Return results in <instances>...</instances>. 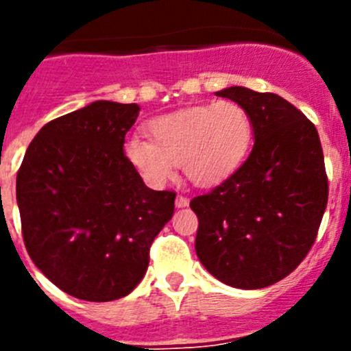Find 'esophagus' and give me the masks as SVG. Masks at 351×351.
Returning a JSON list of instances; mask_svg holds the SVG:
<instances>
[{
  "label": "esophagus",
  "instance_id": "obj_1",
  "mask_svg": "<svg viewBox=\"0 0 351 351\" xmlns=\"http://www.w3.org/2000/svg\"><path fill=\"white\" fill-rule=\"evenodd\" d=\"M190 204V200L186 197H182V195H178V198H176V207H179V209H182V207H186Z\"/></svg>",
  "mask_w": 351,
  "mask_h": 351
}]
</instances>
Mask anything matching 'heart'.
<instances>
[{"mask_svg": "<svg viewBox=\"0 0 351 351\" xmlns=\"http://www.w3.org/2000/svg\"><path fill=\"white\" fill-rule=\"evenodd\" d=\"M147 135L151 143L128 138L123 153L149 186L167 184L178 163L193 184L213 186L241 167L253 141V123L243 105L221 100L154 117Z\"/></svg>", "mask_w": 351, "mask_h": 351, "instance_id": "b5f03b06", "label": "heart"}]
</instances>
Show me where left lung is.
Here are the masks:
<instances>
[{"instance_id": "1", "label": "left lung", "mask_w": 351, "mask_h": 351, "mask_svg": "<svg viewBox=\"0 0 351 351\" xmlns=\"http://www.w3.org/2000/svg\"><path fill=\"white\" fill-rule=\"evenodd\" d=\"M216 95L246 108L255 144L230 178L190 202L195 250L216 280L258 290L287 278L315 243L328 198L324 151L315 125L281 96L241 86Z\"/></svg>"}]
</instances>
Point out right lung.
<instances>
[{
  "mask_svg": "<svg viewBox=\"0 0 351 351\" xmlns=\"http://www.w3.org/2000/svg\"><path fill=\"white\" fill-rule=\"evenodd\" d=\"M137 104L98 100L43 126L17 173L27 255L68 295H128L173 214V191L144 184L123 153Z\"/></svg>",
  "mask_w": 351,
  "mask_h": 351,
  "instance_id": "obj_1",
  "label": "right lung"
}]
</instances>
